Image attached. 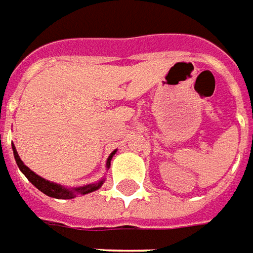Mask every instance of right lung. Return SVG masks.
<instances>
[{
  "label": "right lung",
  "instance_id": "right-lung-1",
  "mask_svg": "<svg viewBox=\"0 0 253 253\" xmlns=\"http://www.w3.org/2000/svg\"><path fill=\"white\" fill-rule=\"evenodd\" d=\"M12 148H13V155H15L16 159V164L19 166V169L23 171V174L26 175L28 181L34 184L35 187L41 191V192H43L44 195H47L50 198H55V199H72L76 196V193H80V195H85V193L89 192H94L96 191L98 188H101V185L103 184V180L99 181V182H96V184H89V185H85V187H80V188H73V189H65V188H62L61 185H57L54 182H50V181H46L42 177H39L38 174H35L32 170H30L27 168L26 165L23 164V161L19 157V154L16 151L15 146H13V143H12ZM116 154V151L112 152V155L109 157L106 162V166L109 168L110 166V161H112L113 155Z\"/></svg>",
  "mask_w": 253,
  "mask_h": 253
}]
</instances>
